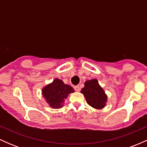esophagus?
<instances>
[{
    "label": "esophagus",
    "mask_w": 147,
    "mask_h": 147,
    "mask_svg": "<svg viewBox=\"0 0 147 147\" xmlns=\"http://www.w3.org/2000/svg\"><path fill=\"white\" fill-rule=\"evenodd\" d=\"M74 88H75V90L76 91H77V92H79V91L80 90V87H79V86H75L74 87Z\"/></svg>",
    "instance_id": "obj_1"
}]
</instances>
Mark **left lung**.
Here are the masks:
<instances>
[{
	"instance_id": "1",
	"label": "left lung",
	"mask_w": 147,
	"mask_h": 147,
	"mask_svg": "<svg viewBox=\"0 0 147 147\" xmlns=\"http://www.w3.org/2000/svg\"><path fill=\"white\" fill-rule=\"evenodd\" d=\"M81 92L84 94L88 104L92 108L102 109L105 107L107 95L96 79L86 81Z\"/></svg>"
}]
</instances>
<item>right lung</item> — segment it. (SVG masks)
<instances>
[{"mask_svg":"<svg viewBox=\"0 0 147 147\" xmlns=\"http://www.w3.org/2000/svg\"><path fill=\"white\" fill-rule=\"evenodd\" d=\"M74 92L75 90L70 86L57 78L42 89V95L46 102L52 109H56L63 107L69 94Z\"/></svg>","mask_w":147,"mask_h":147,"instance_id":"right-lung-1","label":"right lung"}]
</instances>
